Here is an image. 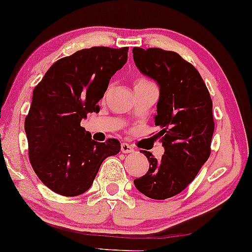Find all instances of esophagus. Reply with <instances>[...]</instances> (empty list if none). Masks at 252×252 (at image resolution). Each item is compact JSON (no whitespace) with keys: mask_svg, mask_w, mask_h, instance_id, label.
Here are the masks:
<instances>
[{"mask_svg":"<svg viewBox=\"0 0 252 252\" xmlns=\"http://www.w3.org/2000/svg\"><path fill=\"white\" fill-rule=\"evenodd\" d=\"M121 151H122V153L126 154V153H131V152H134V148H132L129 143L123 142L121 145Z\"/></svg>","mask_w":252,"mask_h":252,"instance_id":"1","label":"esophagus"}]
</instances>
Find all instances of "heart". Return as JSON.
I'll return each instance as SVG.
<instances>
[{"mask_svg": "<svg viewBox=\"0 0 252 252\" xmlns=\"http://www.w3.org/2000/svg\"><path fill=\"white\" fill-rule=\"evenodd\" d=\"M143 82H148V80H146V79H139L136 81V84L135 85H137V84H143Z\"/></svg>", "mask_w": 252, "mask_h": 252, "instance_id": "b5f03b06", "label": "heart"}]
</instances>
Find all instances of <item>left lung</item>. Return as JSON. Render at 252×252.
I'll return each mask as SVG.
<instances>
[{"mask_svg":"<svg viewBox=\"0 0 252 252\" xmlns=\"http://www.w3.org/2000/svg\"><path fill=\"white\" fill-rule=\"evenodd\" d=\"M132 56L141 73L159 85L154 122L165 149L160 160L143 151L149 170L134 184L147 197L165 200L183 191L211 156L213 103L197 69L177 52L134 48Z\"/></svg>","mask_w":252,"mask_h":252,"instance_id":"8db88e82","label":"left lung"}]
</instances>
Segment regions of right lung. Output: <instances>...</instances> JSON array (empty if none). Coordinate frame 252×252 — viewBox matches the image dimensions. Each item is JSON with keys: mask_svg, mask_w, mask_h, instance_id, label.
<instances>
[{"mask_svg": "<svg viewBox=\"0 0 252 252\" xmlns=\"http://www.w3.org/2000/svg\"><path fill=\"white\" fill-rule=\"evenodd\" d=\"M128 49L79 50L55 62L33 90L25 120L30 161L54 192L70 197L87 191L101 162L120 152V141L96 142L80 123L88 112H99L98 101L126 64Z\"/></svg>", "mask_w": 252, "mask_h": 252, "instance_id": "1", "label": "right lung"}]
</instances>
